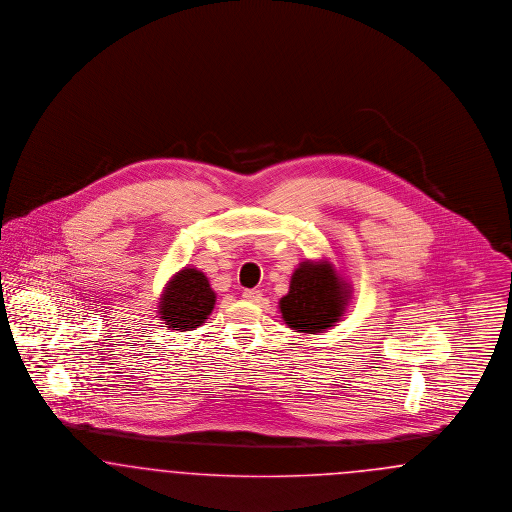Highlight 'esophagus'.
Here are the masks:
<instances>
[{
	"label": "esophagus",
	"mask_w": 512,
	"mask_h": 512,
	"mask_svg": "<svg viewBox=\"0 0 512 512\" xmlns=\"http://www.w3.org/2000/svg\"><path fill=\"white\" fill-rule=\"evenodd\" d=\"M243 298L248 302H260L262 300V290L258 289H246L243 292Z\"/></svg>",
	"instance_id": "1"
}]
</instances>
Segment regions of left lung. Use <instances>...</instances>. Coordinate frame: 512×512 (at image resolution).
<instances>
[{
  "label": "left lung",
  "mask_w": 512,
  "mask_h": 512,
  "mask_svg": "<svg viewBox=\"0 0 512 512\" xmlns=\"http://www.w3.org/2000/svg\"><path fill=\"white\" fill-rule=\"evenodd\" d=\"M344 302V287L331 266L304 262L294 271L289 294L279 304L290 329L319 333L338 321Z\"/></svg>",
  "instance_id": "8db88e82"
}]
</instances>
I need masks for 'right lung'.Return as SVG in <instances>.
<instances>
[{
    "instance_id": "right-lung-1",
    "label": "right lung",
    "mask_w": 512,
    "mask_h": 512,
    "mask_svg": "<svg viewBox=\"0 0 512 512\" xmlns=\"http://www.w3.org/2000/svg\"><path fill=\"white\" fill-rule=\"evenodd\" d=\"M216 294L210 289L208 279L193 267L179 271L170 281L160 302V317L174 331L197 329L212 313Z\"/></svg>"
}]
</instances>
